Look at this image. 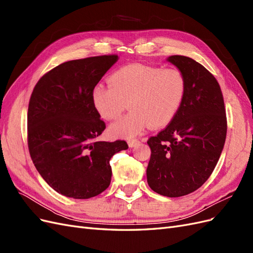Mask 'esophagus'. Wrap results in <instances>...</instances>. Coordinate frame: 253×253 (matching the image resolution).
<instances>
[{"mask_svg":"<svg viewBox=\"0 0 253 253\" xmlns=\"http://www.w3.org/2000/svg\"><path fill=\"white\" fill-rule=\"evenodd\" d=\"M139 143V140L138 139H132V140H128L127 141V144H128V147L129 148H134V147H136L137 144Z\"/></svg>","mask_w":253,"mask_h":253,"instance_id":"1","label":"esophagus"}]
</instances>
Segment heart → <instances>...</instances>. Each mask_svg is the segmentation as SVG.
<instances>
[{
  "label": "heart",
  "instance_id": "heart-1",
  "mask_svg": "<svg viewBox=\"0 0 253 253\" xmlns=\"http://www.w3.org/2000/svg\"><path fill=\"white\" fill-rule=\"evenodd\" d=\"M110 85L98 84L93 102L105 120L117 119L126 108V116L110 126L115 137L132 138L152 127L167 126L179 112L186 96L185 76L175 68L134 63L122 66L109 78Z\"/></svg>",
  "mask_w": 253,
  "mask_h": 253
}]
</instances>
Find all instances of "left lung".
I'll list each match as a JSON object with an SVG mask.
<instances>
[{"instance_id": "8db88e82", "label": "left lung", "mask_w": 253, "mask_h": 253, "mask_svg": "<svg viewBox=\"0 0 253 253\" xmlns=\"http://www.w3.org/2000/svg\"><path fill=\"white\" fill-rule=\"evenodd\" d=\"M185 76L186 96L168 126L148 140L150 188L168 197L194 192L210 177L227 134L225 103L214 76L185 56L167 59Z\"/></svg>"}]
</instances>
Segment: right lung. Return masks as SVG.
<instances>
[{
	"label": "right lung",
	"mask_w": 253,
	"mask_h": 253,
	"mask_svg": "<svg viewBox=\"0 0 253 253\" xmlns=\"http://www.w3.org/2000/svg\"><path fill=\"white\" fill-rule=\"evenodd\" d=\"M118 56L67 61L45 74L30 97L27 138L38 172L58 193L86 200L108 189L110 160L125 140L98 141L105 128L91 94Z\"/></svg>",
	"instance_id": "right-lung-1"
}]
</instances>
